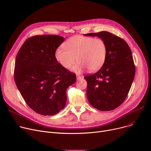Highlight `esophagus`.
<instances>
[{"mask_svg": "<svg viewBox=\"0 0 151 151\" xmlns=\"http://www.w3.org/2000/svg\"><path fill=\"white\" fill-rule=\"evenodd\" d=\"M81 78H82V77H81L80 75H76V79H77V80H80Z\"/></svg>", "mask_w": 151, "mask_h": 151, "instance_id": "obj_1", "label": "esophagus"}]
</instances>
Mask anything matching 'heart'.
I'll return each instance as SVG.
<instances>
[{
    "label": "heart",
    "instance_id": "b5f03b06",
    "mask_svg": "<svg viewBox=\"0 0 151 151\" xmlns=\"http://www.w3.org/2000/svg\"><path fill=\"white\" fill-rule=\"evenodd\" d=\"M55 51V58L59 64L66 70L73 67V71L81 73L86 68L91 72L99 70L105 62L108 48L104 40L82 35L70 38Z\"/></svg>",
    "mask_w": 151,
    "mask_h": 151
}]
</instances>
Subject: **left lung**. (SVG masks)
<instances>
[{
    "instance_id": "1",
    "label": "left lung",
    "mask_w": 151,
    "mask_h": 151,
    "mask_svg": "<svg viewBox=\"0 0 151 151\" xmlns=\"http://www.w3.org/2000/svg\"><path fill=\"white\" fill-rule=\"evenodd\" d=\"M85 35L102 38L108 48L102 67L97 73L84 77L88 83V100L100 111L113 110L124 102L134 80L135 66L131 50L124 40L106 31Z\"/></svg>"
}]
</instances>
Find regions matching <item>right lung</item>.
Wrapping results in <instances>:
<instances>
[{"mask_svg": "<svg viewBox=\"0 0 151 151\" xmlns=\"http://www.w3.org/2000/svg\"><path fill=\"white\" fill-rule=\"evenodd\" d=\"M65 38L56 35L27 39L15 60L14 81L27 105L43 116L58 114L65 106L66 91L75 83V73L63 68L55 51Z\"/></svg>", "mask_w": 151, "mask_h": 151, "instance_id": "1", "label": "right lung"}]
</instances>
